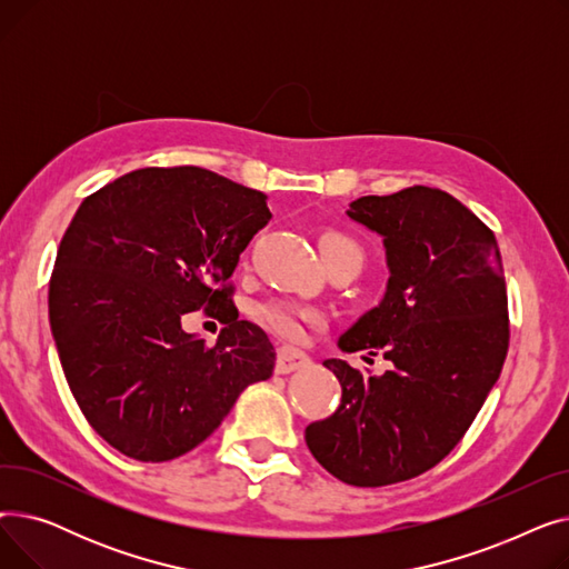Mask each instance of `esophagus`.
<instances>
[{"instance_id": "34e87169", "label": "esophagus", "mask_w": 569, "mask_h": 569, "mask_svg": "<svg viewBox=\"0 0 569 569\" xmlns=\"http://www.w3.org/2000/svg\"><path fill=\"white\" fill-rule=\"evenodd\" d=\"M309 365H311V360H309L307 352L290 348V346H281L279 352H277V367L274 369H277V373H292V371L309 367Z\"/></svg>"}]
</instances>
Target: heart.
Instances as JSON below:
<instances>
[{"label": "heart", "mask_w": 569, "mask_h": 569, "mask_svg": "<svg viewBox=\"0 0 569 569\" xmlns=\"http://www.w3.org/2000/svg\"><path fill=\"white\" fill-rule=\"evenodd\" d=\"M320 253L325 258V262H337V260H352L362 267L365 260V251L360 247L357 239H352L350 234L330 230L320 237ZM258 320L269 327L274 335H279L281 339L288 341H300L307 332L309 325H318L320 322V313L311 307H297L292 302H283V300H272L264 302L256 309Z\"/></svg>", "instance_id": "b5f03b06"}]
</instances>
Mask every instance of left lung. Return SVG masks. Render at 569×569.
<instances>
[{
  "instance_id": "1",
  "label": "left lung",
  "mask_w": 569,
  "mask_h": 569,
  "mask_svg": "<svg viewBox=\"0 0 569 569\" xmlns=\"http://www.w3.org/2000/svg\"><path fill=\"white\" fill-rule=\"evenodd\" d=\"M348 217L382 234L390 281L339 348L382 352L390 369L325 360L341 403L305 438L337 480L387 487L440 463L470 429L510 348L507 288L493 230L450 193L365 196Z\"/></svg>"
}]
</instances>
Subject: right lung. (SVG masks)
I'll return each instance as SVG.
<instances>
[{"mask_svg": "<svg viewBox=\"0 0 569 569\" xmlns=\"http://www.w3.org/2000/svg\"><path fill=\"white\" fill-rule=\"evenodd\" d=\"M264 193L198 166L140 168L87 196L57 249L48 316L71 395L136 461L182 457L223 422L277 352L239 320L230 274L272 219ZM204 308L214 347L181 330Z\"/></svg>", "mask_w": 569, "mask_h": 569, "instance_id": "obj_1", "label": "right lung"}]
</instances>
